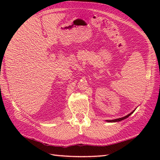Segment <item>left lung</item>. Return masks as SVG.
Here are the masks:
<instances>
[{"label": "left lung", "mask_w": 160, "mask_h": 160, "mask_svg": "<svg viewBox=\"0 0 160 160\" xmlns=\"http://www.w3.org/2000/svg\"><path fill=\"white\" fill-rule=\"evenodd\" d=\"M135 111V110H133L132 111L131 113H130L129 114H128L127 115H126V116H124V117H122V118H118V119H115V120H106L107 122H120V121H122V120H125V119H127V118H128L129 116H130V115L133 113V112Z\"/></svg>", "instance_id": "8db88e82"}]
</instances>
